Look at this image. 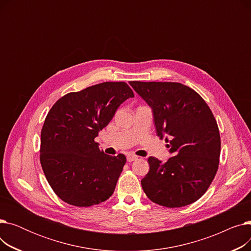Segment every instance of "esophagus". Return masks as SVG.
<instances>
[{
  "label": "esophagus",
  "instance_id": "34e87169",
  "mask_svg": "<svg viewBox=\"0 0 251 251\" xmlns=\"http://www.w3.org/2000/svg\"><path fill=\"white\" fill-rule=\"evenodd\" d=\"M137 159H138V156L135 155V154L130 153V154L127 155V161H128V162H133V161H136Z\"/></svg>",
  "mask_w": 251,
  "mask_h": 251
}]
</instances>
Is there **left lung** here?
I'll use <instances>...</instances> for the list:
<instances>
[{
	"instance_id": "left-lung-1",
	"label": "left lung",
	"mask_w": 251,
	"mask_h": 251,
	"mask_svg": "<svg viewBox=\"0 0 251 251\" xmlns=\"http://www.w3.org/2000/svg\"><path fill=\"white\" fill-rule=\"evenodd\" d=\"M152 110L156 134L164 137L171 156L166 163L149 157L141 180L149 199L166 207L188 205L205 193L220 162L221 138L216 119L204 100L178 82L131 81Z\"/></svg>"
}]
</instances>
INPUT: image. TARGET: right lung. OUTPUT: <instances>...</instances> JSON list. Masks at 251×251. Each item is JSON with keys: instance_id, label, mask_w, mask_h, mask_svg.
I'll return each mask as SVG.
<instances>
[{"instance_id": "right-lung-1", "label": "right lung", "mask_w": 251, "mask_h": 251, "mask_svg": "<svg viewBox=\"0 0 251 251\" xmlns=\"http://www.w3.org/2000/svg\"><path fill=\"white\" fill-rule=\"evenodd\" d=\"M132 89L125 82H102L58 100L41 134V159L51 189L68 204H99L114 193L126 156L105 154L95 138Z\"/></svg>"}]
</instances>
